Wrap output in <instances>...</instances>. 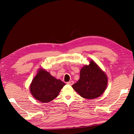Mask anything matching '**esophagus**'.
I'll return each mask as SVG.
<instances>
[{"instance_id":"34e87169","label":"esophagus","mask_w":134,"mask_h":134,"mask_svg":"<svg viewBox=\"0 0 134 134\" xmlns=\"http://www.w3.org/2000/svg\"><path fill=\"white\" fill-rule=\"evenodd\" d=\"M67 84L68 85H70V86H72V85L74 84V82L73 81H69V82H67Z\"/></svg>"}]
</instances>
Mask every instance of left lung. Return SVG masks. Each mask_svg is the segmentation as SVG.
I'll return each mask as SVG.
<instances>
[{
  "label": "left lung",
  "instance_id": "1",
  "mask_svg": "<svg viewBox=\"0 0 134 134\" xmlns=\"http://www.w3.org/2000/svg\"><path fill=\"white\" fill-rule=\"evenodd\" d=\"M107 83L105 72L91 60L88 65H84L81 69L80 79L72 87L83 98L90 99L102 95L106 90Z\"/></svg>",
  "mask_w": 134,
  "mask_h": 134
}]
</instances>
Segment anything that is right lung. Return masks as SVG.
<instances>
[{"instance_id":"1","label":"right lung","mask_w":134,"mask_h":134,"mask_svg":"<svg viewBox=\"0 0 134 134\" xmlns=\"http://www.w3.org/2000/svg\"><path fill=\"white\" fill-rule=\"evenodd\" d=\"M65 85L56 79L50 72L40 69L30 85V92L36 99L43 103L49 102L58 97Z\"/></svg>"}]
</instances>
